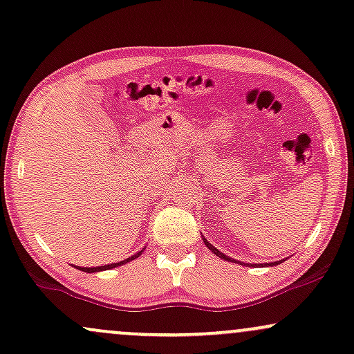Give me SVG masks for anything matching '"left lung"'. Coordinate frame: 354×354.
<instances>
[{"mask_svg":"<svg viewBox=\"0 0 354 354\" xmlns=\"http://www.w3.org/2000/svg\"><path fill=\"white\" fill-rule=\"evenodd\" d=\"M204 242H206V245L207 247H209V250H211V252H214L216 255H218V257H221V259H224V261H229V262H236V261H234V259H231V257H227V255H225V254H223V252H221V250H218V249H216V247L214 245H211L209 244V242H207L206 239H204ZM275 263H280V261L279 262H272L270 263V266H275Z\"/></svg>","mask_w":354,"mask_h":354,"instance_id":"8db88e82","label":"left lung"}]
</instances>
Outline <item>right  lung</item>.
Listing matches in <instances>:
<instances>
[{"label": "right lung", "instance_id": "right-lung-1", "mask_svg": "<svg viewBox=\"0 0 354 354\" xmlns=\"http://www.w3.org/2000/svg\"><path fill=\"white\" fill-rule=\"evenodd\" d=\"M140 255H142V250H140L138 254L131 255V257L125 259V261H122V262H117V263H109V266H100V267H77V269H79V270H82V272H87V274H92V272H100V270H109V269H113V267L123 266V263H127V262L133 261V259L140 257Z\"/></svg>", "mask_w": 354, "mask_h": 354}]
</instances>
